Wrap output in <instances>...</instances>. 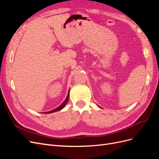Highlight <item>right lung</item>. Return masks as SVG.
Segmentation results:
<instances>
[{
  "label": "right lung",
  "mask_w": 159,
  "mask_h": 159,
  "mask_svg": "<svg viewBox=\"0 0 159 159\" xmlns=\"http://www.w3.org/2000/svg\"><path fill=\"white\" fill-rule=\"evenodd\" d=\"M69 94H70V92H68V95H67V98H66V99H65L64 102L63 103H62L60 105L59 107H57V108H56V109H54V110L50 111H48V112H46V113H54V112H56V111H60L61 109H63V108L66 106V105L67 102H68V99H69Z\"/></svg>",
  "instance_id": "obj_1"
}]
</instances>
